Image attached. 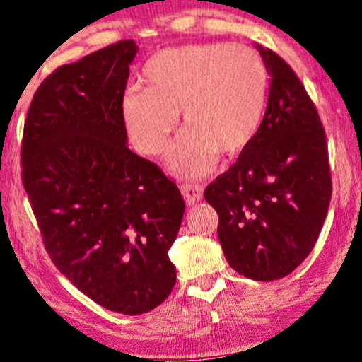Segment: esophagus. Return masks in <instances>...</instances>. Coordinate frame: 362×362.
I'll list each match as a JSON object with an SVG mask.
<instances>
[{
    "label": "esophagus",
    "mask_w": 362,
    "mask_h": 362,
    "mask_svg": "<svg viewBox=\"0 0 362 362\" xmlns=\"http://www.w3.org/2000/svg\"><path fill=\"white\" fill-rule=\"evenodd\" d=\"M180 190H182V195H184V200L187 202V205L189 206L197 204V202H200L202 197H204V190H202V187L195 184H182Z\"/></svg>",
    "instance_id": "esophagus-1"
}]
</instances>
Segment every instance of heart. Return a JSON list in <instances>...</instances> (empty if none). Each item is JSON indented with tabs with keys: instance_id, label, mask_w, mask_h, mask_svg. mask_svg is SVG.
Wrapping results in <instances>:
<instances>
[{
	"instance_id": "obj_1",
	"label": "heart",
	"mask_w": 362,
	"mask_h": 362,
	"mask_svg": "<svg viewBox=\"0 0 362 362\" xmlns=\"http://www.w3.org/2000/svg\"><path fill=\"white\" fill-rule=\"evenodd\" d=\"M147 88H129L122 120L129 137L146 156H157L177 125L187 131L167 157L182 175L202 177L216 153L237 156L262 127L269 76L262 57L242 45H190L157 52L144 67Z\"/></svg>"
}]
</instances>
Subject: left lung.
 I'll use <instances>...</instances> for the list:
<instances>
[{
    "label": "left lung",
    "instance_id": "obj_1",
    "mask_svg": "<svg viewBox=\"0 0 362 362\" xmlns=\"http://www.w3.org/2000/svg\"><path fill=\"white\" fill-rule=\"evenodd\" d=\"M257 46L269 79L262 127L237 162L205 190L218 240L235 272L273 281L315 247L331 200L325 129L295 71Z\"/></svg>",
    "mask_w": 362,
    "mask_h": 362
}]
</instances>
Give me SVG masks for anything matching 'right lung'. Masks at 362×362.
<instances>
[{"mask_svg": "<svg viewBox=\"0 0 362 362\" xmlns=\"http://www.w3.org/2000/svg\"><path fill=\"white\" fill-rule=\"evenodd\" d=\"M139 51L119 41L64 64L37 88L24 122L23 185L52 263L122 315L167 300L185 204L156 163L127 147L122 98Z\"/></svg>", "mask_w": 362, "mask_h": 362, "instance_id": "obj_1", "label": "right lung"}]
</instances>
